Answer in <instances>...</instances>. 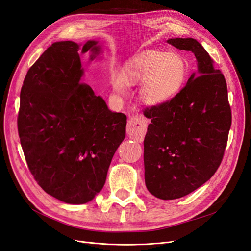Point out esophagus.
I'll return each mask as SVG.
<instances>
[{"label":"esophagus","instance_id":"1","mask_svg":"<svg viewBox=\"0 0 251 251\" xmlns=\"http://www.w3.org/2000/svg\"><path fill=\"white\" fill-rule=\"evenodd\" d=\"M147 130V120L144 116L135 115L128 120L127 134L130 138L141 140Z\"/></svg>","mask_w":251,"mask_h":251}]
</instances>
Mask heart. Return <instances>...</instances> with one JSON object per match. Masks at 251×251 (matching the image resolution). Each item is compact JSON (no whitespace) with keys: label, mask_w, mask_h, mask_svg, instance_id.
<instances>
[{"label":"heart","mask_w":251,"mask_h":251,"mask_svg":"<svg viewBox=\"0 0 251 251\" xmlns=\"http://www.w3.org/2000/svg\"><path fill=\"white\" fill-rule=\"evenodd\" d=\"M187 72L186 62L177 54L145 50L126 63L124 75H116L114 87L123 94L127 90V83L143 81L140 100L147 104L158 105L171 100L180 90Z\"/></svg>","instance_id":"b5f03b06"}]
</instances>
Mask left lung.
I'll use <instances>...</instances> for the list:
<instances>
[{
	"label": "left lung",
	"instance_id": "obj_1",
	"mask_svg": "<svg viewBox=\"0 0 251 251\" xmlns=\"http://www.w3.org/2000/svg\"><path fill=\"white\" fill-rule=\"evenodd\" d=\"M191 51L198 62L187 85L168 101L145 108L151 119L144 140L145 180L163 200L183 197L210 179L220 167L232 124L226 82L198 41H167Z\"/></svg>",
	"mask_w": 251,
	"mask_h": 251
}]
</instances>
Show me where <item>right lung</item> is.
<instances>
[{
    "mask_svg": "<svg viewBox=\"0 0 251 251\" xmlns=\"http://www.w3.org/2000/svg\"><path fill=\"white\" fill-rule=\"evenodd\" d=\"M82 53L100 52L88 41ZM80 45L56 42L31 65L20 92V144L39 186L69 204L91 201L104 186L115 151L126 135L127 117L113 113L81 82Z\"/></svg>",
    "mask_w": 251,
    "mask_h": 251,
    "instance_id": "add662e5",
    "label": "right lung"
}]
</instances>
